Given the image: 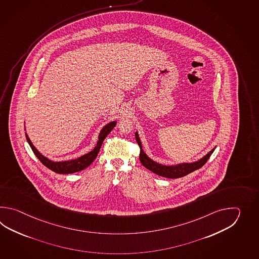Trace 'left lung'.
I'll use <instances>...</instances> for the list:
<instances>
[{
  "mask_svg": "<svg viewBox=\"0 0 259 259\" xmlns=\"http://www.w3.org/2000/svg\"><path fill=\"white\" fill-rule=\"evenodd\" d=\"M135 138H136V142L139 144L140 150H141L140 151V161L143 164V166L146 167L149 170L154 172V174H156L158 176L168 178V179L182 178V177L186 176L188 174L192 173L194 170H197L199 168H201L207 162V160L209 159L210 155L213 154L215 148H215L212 149L209 153H207L204 155V157H202L201 159L193 162V163H182V164H177L174 165H165L151 159L148 155L143 152V146H142V143L139 138L138 132H135Z\"/></svg>",
  "mask_w": 259,
  "mask_h": 259,
  "instance_id": "obj_1",
  "label": "left lung"
}]
</instances>
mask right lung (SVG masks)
Returning <instances> with one entry per match:
<instances>
[{"label": "right lung", "instance_id": "add662e5", "mask_svg": "<svg viewBox=\"0 0 259 259\" xmlns=\"http://www.w3.org/2000/svg\"><path fill=\"white\" fill-rule=\"evenodd\" d=\"M116 125V121H112L110 123H108V124H106L105 127L101 130L99 136H98V141H97V143H96V146L94 147L93 151H91L88 154L81 155L78 158L68 160V161L54 162L52 160L48 159L47 157H45L44 155L40 154L39 151L36 149V147L33 145V143H31L30 139L28 138L27 133H26V138H27L28 144L30 145V147L32 149L35 155L38 157V159L46 167H48L51 170L54 171L55 173H58V174H71V173H75V172H78V171L85 169L86 167H88L89 165L94 162V159L97 156V154L99 153L100 148H101V146L103 144L104 140L110 133L111 131L115 127Z\"/></svg>", "mask_w": 259, "mask_h": 259}]
</instances>
